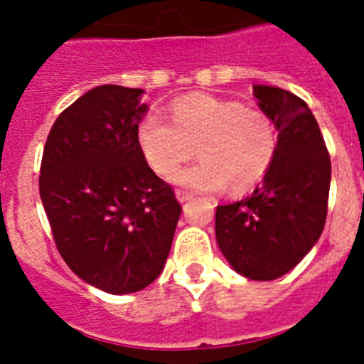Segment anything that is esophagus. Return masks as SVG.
<instances>
[{"instance_id":"1","label":"esophagus","mask_w":364,"mask_h":364,"mask_svg":"<svg viewBox=\"0 0 364 364\" xmlns=\"http://www.w3.org/2000/svg\"><path fill=\"white\" fill-rule=\"evenodd\" d=\"M176 198H178V202H182V204H184V202L191 200L193 195L191 193L184 191V189H176Z\"/></svg>"}]
</instances>
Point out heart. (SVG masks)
Segmentation results:
<instances>
[{"label": "heart", "mask_w": 364, "mask_h": 364, "mask_svg": "<svg viewBox=\"0 0 364 364\" xmlns=\"http://www.w3.org/2000/svg\"><path fill=\"white\" fill-rule=\"evenodd\" d=\"M171 120L149 112L138 124V146L156 175H171L180 164L200 156V162L180 169L173 182L197 193L222 188L246 191L264 178L277 153V129L264 111L244 107L237 100L189 95L171 105Z\"/></svg>", "instance_id": "1"}]
</instances>
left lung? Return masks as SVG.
I'll return each instance as SVG.
<instances>
[{"mask_svg": "<svg viewBox=\"0 0 364 364\" xmlns=\"http://www.w3.org/2000/svg\"><path fill=\"white\" fill-rule=\"evenodd\" d=\"M253 95L279 131L277 153L252 195L217 205L215 235L235 272L252 281H273L319 240L332 164L304 100L272 85H253Z\"/></svg>", "mask_w": 364, "mask_h": 364, "instance_id": "obj_1", "label": "left lung"}]
</instances>
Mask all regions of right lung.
<instances>
[{
  "label": "right lung",
  "instance_id": "1",
  "mask_svg": "<svg viewBox=\"0 0 364 364\" xmlns=\"http://www.w3.org/2000/svg\"><path fill=\"white\" fill-rule=\"evenodd\" d=\"M142 89L98 85L56 118L45 142L40 197L54 242L87 284L144 290L171 250L178 200L138 146Z\"/></svg>",
  "mask_w": 364,
  "mask_h": 364
}]
</instances>
